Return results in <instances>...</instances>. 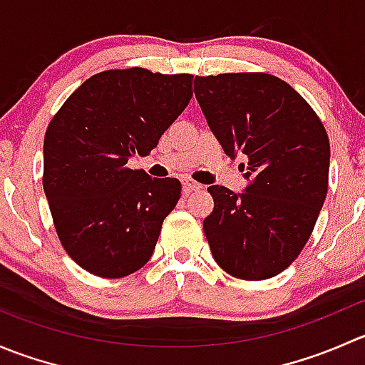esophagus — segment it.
Instances as JSON below:
<instances>
[{
    "instance_id": "34e87169",
    "label": "esophagus",
    "mask_w": 365,
    "mask_h": 365,
    "mask_svg": "<svg viewBox=\"0 0 365 365\" xmlns=\"http://www.w3.org/2000/svg\"><path fill=\"white\" fill-rule=\"evenodd\" d=\"M182 183H183V194H190L192 190H200L201 189L200 183L192 182V180L185 178V180H182Z\"/></svg>"
}]
</instances>
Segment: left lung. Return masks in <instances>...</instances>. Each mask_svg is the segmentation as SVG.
<instances>
[{"mask_svg":"<svg viewBox=\"0 0 365 365\" xmlns=\"http://www.w3.org/2000/svg\"><path fill=\"white\" fill-rule=\"evenodd\" d=\"M208 127L235 157L245 192L212 185L203 230L213 259L244 281L275 277L302 252L329 189L330 143L314 109L286 81L264 72L197 77Z\"/></svg>","mask_w":365,"mask_h":365,"instance_id":"obj_1","label":"left lung"}]
</instances>
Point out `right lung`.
<instances>
[{"label": "right lung", "instance_id": "obj_1", "mask_svg": "<svg viewBox=\"0 0 365 365\" xmlns=\"http://www.w3.org/2000/svg\"><path fill=\"white\" fill-rule=\"evenodd\" d=\"M190 97V73L104 70L84 81L51 120L43 190L61 245L90 274L120 279L152 257L182 183L152 178L127 162L155 148Z\"/></svg>", "mask_w": 365, "mask_h": 365}]
</instances>
